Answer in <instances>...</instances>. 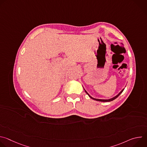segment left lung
Returning a JSON list of instances; mask_svg holds the SVG:
<instances>
[{
  "label": "left lung",
  "instance_id": "1",
  "mask_svg": "<svg viewBox=\"0 0 147 147\" xmlns=\"http://www.w3.org/2000/svg\"><path fill=\"white\" fill-rule=\"evenodd\" d=\"M123 90H124V89L123 90H122L120 92V93L118 94V95H117L116 96H115V97H113V98H111V99H95V98H92V97H91L87 92V91H86V92L88 95V96L91 98V99H94V100H97V101H100V102H110V101H112V100H113L114 99H115L116 98H117L120 94H121V93L123 91Z\"/></svg>",
  "mask_w": 147,
  "mask_h": 147
}]
</instances>
